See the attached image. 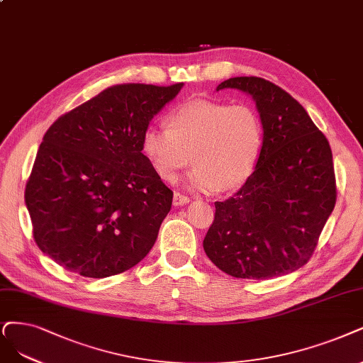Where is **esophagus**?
<instances>
[{"label": "esophagus", "mask_w": 363, "mask_h": 363, "mask_svg": "<svg viewBox=\"0 0 363 363\" xmlns=\"http://www.w3.org/2000/svg\"><path fill=\"white\" fill-rule=\"evenodd\" d=\"M189 202H190V197L189 196H184V194L178 193V191L173 194V205L174 206H182V205L189 203Z\"/></svg>", "instance_id": "34e87169"}]
</instances>
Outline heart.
<instances>
[{
	"instance_id": "b5f03b06",
	"label": "heart",
	"mask_w": 363,
	"mask_h": 363,
	"mask_svg": "<svg viewBox=\"0 0 363 363\" xmlns=\"http://www.w3.org/2000/svg\"><path fill=\"white\" fill-rule=\"evenodd\" d=\"M169 127L150 125L142 152L161 179L173 182L191 163L189 185L202 191H229L256 169L264 145V125L250 104L191 100L167 116Z\"/></svg>"
}]
</instances>
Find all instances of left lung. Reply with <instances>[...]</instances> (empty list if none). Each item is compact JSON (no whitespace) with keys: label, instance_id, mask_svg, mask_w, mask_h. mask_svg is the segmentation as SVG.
I'll list each match as a JSON object with an SVG mask.
<instances>
[{"label":"left lung","instance_id":"8db88e82","mask_svg":"<svg viewBox=\"0 0 363 363\" xmlns=\"http://www.w3.org/2000/svg\"><path fill=\"white\" fill-rule=\"evenodd\" d=\"M224 88L244 91L256 101L264 145L242 189L216 202L205 252L235 278L291 274L311 259L337 202L329 142L302 104L269 80L232 77L217 91Z\"/></svg>","mask_w":363,"mask_h":363}]
</instances>
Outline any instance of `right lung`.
I'll return each mask as SVG.
<instances>
[{
  "instance_id": "1",
  "label": "right lung",
  "mask_w": 363,
  "mask_h": 363,
  "mask_svg": "<svg viewBox=\"0 0 363 363\" xmlns=\"http://www.w3.org/2000/svg\"><path fill=\"white\" fill-rule=\"evenodd\" d=\"M182 85H113L46 131L25 203L35 244L64 269L112 277L154 247L173 191L142 154V136Z\"/></svg>"
}]
</instances>
